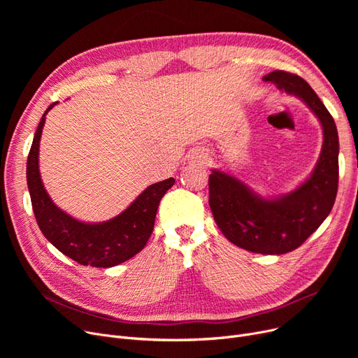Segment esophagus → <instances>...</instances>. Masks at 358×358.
Masks as SVG:
<instances>
[{
  "mask_svg": "<svg viewBox=\"0 0 358 358\" xmlns=\"http://www.w3.org/2000/svg\"><path fill=\"white\" fill-rule=\"evenodd\" d=\"M209 157L208 155H206L204 152H200V150H197V152H194L193 155H192V158H190V162L192 164H194V165H206V164H208L209 162Z\"/></svg>",
  "mask_w": 358,
  "mask_h": 358,
  "instance_id": "34e87169",
  "label": "esophagus"
}]
</instances>
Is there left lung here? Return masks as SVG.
I'll return each instance as SVG.
<instances>
[{"instance_id": "1", "label": "left lung", "mask_w": 358, "mask_h": 358, "mask_svg": "<svg viewBox=\"0 0 358 358\" xmlns=\"http://www.w3.org/2000/svg\"><path fill=\"white\" fill-rule=\"evenodd\" d=\"M262 81L302 100L321 123L324 142L310 176L289 193L264 197L238 177L212 169L209 204L215 222L236 247L255 254H286L322 224L338 190L340 142L335 122L312 87L297 75L273 71Z\"/></svg>"}]
</instances>
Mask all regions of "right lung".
I'll use <instances>...</instances> for the list:
<instances>
[{
	"mask_svg": "<svg viewBox=\"0 0 358 358\" xmlns=\"http://www.w3.org/2000/svg\"><path fill=\"white\" fill-rule=\"evenodd\" d=\"M39 122L27 157V187L37 224L52 245L81 266L110 268L135 257L143 250L154 231L161 199L176 180L168 178L146 189L117 216L104 222H83L58 208L48 194L41 169L39 148L48 113Z\"/></svg>",
	"mask_w": 358,
	"mask_h": 358,
	"instance_id": "add662e5",
	"label": "right lung"
}]
</instances>
